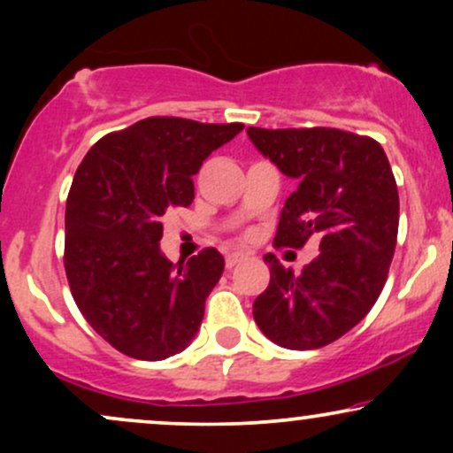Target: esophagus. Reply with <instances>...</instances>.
I'll return each instance as SVG.
<instances>
[{
    "label": "esophagus",
    "mask_w": 453,
    "mask_h": 453,
    "mask_svg": "<svg viewBox=\"0 0 453 453\" xmlns=\"http://www.w3.org/2000/svg\"><path fill=\"white\" fill-rule=\"evenodd\" d=\"M244 259H247V256H242V253H227V256H226V268L238 266V264L244 262Z\"/></svg>",
    "instance_id": "1"
}]
</instances>
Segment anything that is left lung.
<instances>
[{
    "label": "left lung",
    "instance_id": "obj_1",
    "mask_svg": "<svg viewBox=\"0 0 453 453\" xmlns=\"http://www.w3.org/2000/svg\"><path fill=\"white\" fill-rule=\"evenodd\" d=\"M249 138L298 189L285 200L277 247L319 238V253L294 274L264 256L270 283L253 317L288 349H319L357 326L386 285L398 236V189L381 144L332 127L262 129Z\"/></svg>",
    "mask_w": 453,
    "mask_h": 453
}]
</instances>
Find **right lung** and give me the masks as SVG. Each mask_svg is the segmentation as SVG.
<instances>
[{
	"instance_id": "obj_1",
	"label": "right lung",
	"mask_w": 453,
	"mask_h": 453,
	"mask_svg": "<svg viewBox=\"0 0 453 453\" xmlns=\"http://www.w3.org/2000/svg\"><path fill=\"white\" fill-rule=\"evenodd\" d=\"M242 123L149 117L104 136L78 165L65 204V274L82 317L114 349L165 360L194 341L223 256L204 249L173 264L164 215L194 202V179Z\"/></svg>"
}]
</instances>
